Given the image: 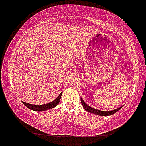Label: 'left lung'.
I'll use <instances>...</instances> for the list:
<instances>
[{
	"mask_svg": "<svg viewBox=\"0 0 146 146\" xmlns=\"http://www.w3.org/2000/svg\"><path fill=\"white\" fill-rule=\"evenodd\" d=\"M80 100H81V103H82V106H83V108L85 109V111H87L88 112H90V113H94V114L99 115V116H104V117L110 116V115L113 114V113H115L116 112L118 111L121 109V107H122V106L119 107V108H118V109H114V110L113 111H100V110H98V109H93V108H92V107L87 105V104L84 102L83 100L82 99V98H80Z\"/></svg>",
	"mask_w": 146,
	"mask_h": 146,
	"instance_id": "1",
	"label": "left lung"
}]
</instances>
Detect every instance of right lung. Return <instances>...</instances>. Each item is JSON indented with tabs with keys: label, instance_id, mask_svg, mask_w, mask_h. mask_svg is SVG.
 <instances>
[{
	"label": "right lung",
	"instance_id": "obj_1",
	"mask_svg": "<svg viewBox=\"0 0 146 146\" xmlns=\"http://www.w3.org/2000/svg\"><path fill=\"white\" fill-rule=\"evenodd\" d=\"M61 94H62V93H60L59 96H58L54 101H52V102L48 103V104H43V105H33V104H27V103L23 102V101H22V103L27 107L28 109H31V110L36 111H42L48 110V109H53L55 106H56L58 104V103L60 102Z\"/></svg>",
	"mask_w": 146,
	"mask_h": 146
}]
</instances>
